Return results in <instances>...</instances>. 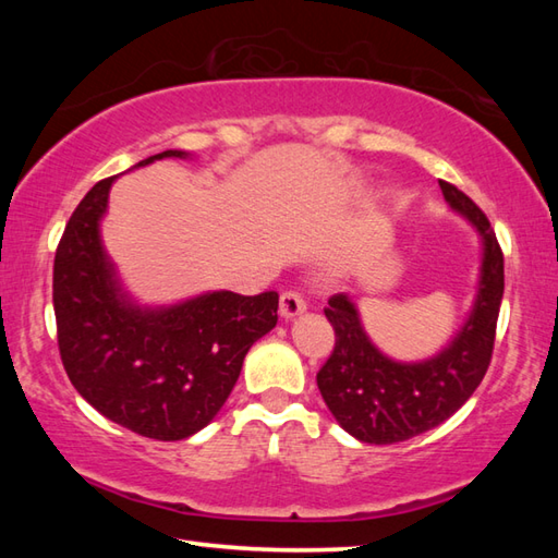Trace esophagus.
Wrapping results in <instances>:
<instances>
[{"label": "esophagus", "mask_w": 558, "mask_h": 558, "mask_svg": "<svg viewBox=\"0 0 558 558\" xmlns=\"http://www.w3.org/2000/svg\"><path fill=\"white\" fill-rule=\"evenodd\" d=\"M306 310V302L302 298V292L298 290H286L280 294V316L282 318H292Z\"/></svg>", "instance_id": "1"}]
</instances>
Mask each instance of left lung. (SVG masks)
<instances>
[{"mask_svg":"<svg viewBox=\"0 0 558 558\" xmlns=\"http://www.w3.org/2000/svg\"><path fill=\"white\" fill-rule=\"evenodd\" d=\"M450 208L482 234L484 258L475 306L453 342L420 364L388 360L366 338L348 294L324 310L336 345L316 384L338 424L364 444H398L434 429L465 405L489 369L504 298V252L482 208L458 186L438 180Z\"/></svg>","mask_w":558,"mask_h":558,"instance_id":"left-lung-1","label":"left lung"}]
</instances>
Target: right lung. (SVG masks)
Returning a JSON list of instances; mask_svg holds the SVG:
<instances>
[{
  "mask_svg": "<svg viewBox=\"0 0 558 558\" xmlns=\"http://www.w3.org/2000/svg\"><path fill=\"white\" fill-rule=\"evenodd\" d=\"M186 158L162 150L138 162ZM114 177L83 196L57 244L52 302L69 381L105 417L134 434L180 441L216 417L248 348L278 324V292H208L170 310L124 298L98 222Z\"/></svg>",
  "mask_w": 558,
  "mask_h": 558,
  "instance_id": "add662e5",
  "label": "right lung"
}]
</instances>
